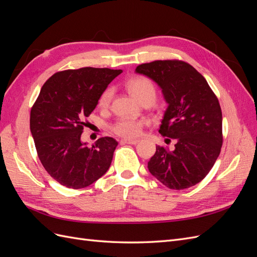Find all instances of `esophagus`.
I'll use <instances>...</instances> for the list:
<instances>
[{"label": "esophagus", "instance_id": "1", "mask_svg": "<svg viewBox=\"0 0 257 257\" xmlns=\"http://www.w3.org/2000/svg\"><path fill=\"white\" fill-rule=\"evenodd\" d=\"M139 141L138 139H122L121 144H130V145H136L138 144Z\"/></svg>", "mask_w": 257, "mask_h": 257}]
</instances>
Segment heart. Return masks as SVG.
Returning a JSON list of instances; mask_svg holds the SVG:
<instances>
[{
    "label": "heart",
    "instance_id": "1",
    "mask_svg": "<svg viewBox=\"0 0 257 257\" xmlns=\"http://www.w3.org/2000/svg\"><path fill=\"white\" fill-rule=\"evenodd\" d=\"M126 88L142 103H145L147 100L154 102L155 98H157V87H155L154 82L146 76H138L135 78H132L126 82ZM112 97L113 89L111 87L106 88L98 97V107L102 108V109H107L111 104ZM144 124L145 121L143 120L123 116V118L118 119L112 124L111 131L118 136L124 138H133L141 134Z\"/></svg>",
    "mask_w": 257,
    "mask_h": 257
}]
</instances>
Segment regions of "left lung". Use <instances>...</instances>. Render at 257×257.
<instances>
[{"label":"left lung","mask_w":257,"mask_h":257,"mask_svg":"<svg viewBox=\"0 0 257 257\" xmlns=\"http://www.w3.org/2000/svg\"><path fill=\"white\" fill-rule=\"evenodd\" d=\"M136 72L162 88L168 107L159 132L176 139L174 151L157 146L149 172L169 189L191 188L209 174L221 152L219 99L204 76L184 61L157 60L138 65Z\"/></svg>","instance_id":"1"}]
</instances>
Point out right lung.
<instances>
[{
  "mask_svg": "<svg viewBox=\"0 0 257 257\" xmlns=\"http://www.w3.org/2000/svg\"><path fill=\"white\" fill-rule=\"evenodd\" d=\"M122 69L82 67L53 74L31 108L30 128L44 168L69 189L95 182L109 168L115 147L100 137L91 148L80 141L98 97Z\"/></svg>",
  "mask_w": 257,
  "mask_h": 257,
  "instance_id": "right-lung-1",
  "label": "right lung"
}]
</instances>
